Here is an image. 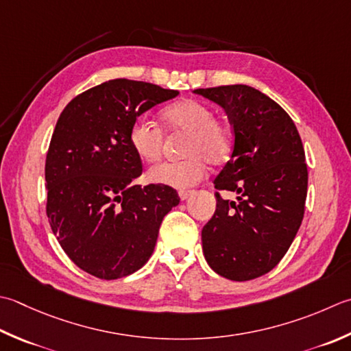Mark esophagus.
Masks as SVG:
<instances>
[{
  "label": "esophagus",
  "mask_w": 351,
  "mask_h": 351,
  "mask_svg": "<svg viewBox=\"0 0 351 351\" xmlns=\"http://www.w3.org/2000/svg\"><path fill=\"white\" fill-rule=\"evenodd\" d=\"M193 193V190H181L180 191V197H181V201H185V199H189V196Z\"/></svg>",
  "instance_id": "1"
}]
</instances>
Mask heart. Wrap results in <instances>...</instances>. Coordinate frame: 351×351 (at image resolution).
Returning <instances> with one entry per match:
<instances>
[{"mask_svg": "<svg viewBox=\"0 0 351 351\" xmlns=\"http://www.w3.org/2000/svg\"><path fill=\"white\" fill-rule=\"evenodd\" d=\"M215 109L199 100H181L164 109L162 120L170 132L187 134L181 161L162 162L147 171V180L171 189H189L202 180L208 161L219 164L232 149V132L215 117ZM128 140L143 161L155 162L162 152V132L147 119H138L129 129Z\"/></svg>", "mask_w": 351, "mask_h": 351, "instance_id": "1", "label": "heart"}]
</instances>
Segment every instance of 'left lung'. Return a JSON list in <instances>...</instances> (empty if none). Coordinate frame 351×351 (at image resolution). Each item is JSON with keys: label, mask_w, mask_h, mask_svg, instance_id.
<instances>
[{"label": "left lung", "mask_w": 351, "mask_h": 351, "mask_svg": "<svg viewBox=\"0 0 351 351\" xmlns=\"http://www.w3.org/2000/svg\"><path fill=\"white\" fill-rule=\"evenodd\" d=\"M221 105L234 135L232 154L216 176V211L202 228L210 267L234 281L274 269L289 250L304 216L307 164L297 126L283 108L248 85L195 89Z\"/></svg>", "instance_id": "obj_1"}]
</instances>
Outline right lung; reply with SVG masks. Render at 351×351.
Returning a JSON list of instances; mask_svg holds the SVG:
<instances>
[{"mask_svg":"<svg viewBox=\"0 0 351 351\" xmlns=\"http://www.w3.org/2000/svg\"><path fill=\"white\" fill-rule=\"evenodd\" d=\"M178 94L114 79L79 94L59 117L45 160L47 216L62 250L94 277L143 267L164 216L180 204L171 187L134 185L143 164L128 140L143 112Z\"/></svg>","mask_w":351,"mask_h":351,"instance_id":"1","label":"right lung"}]
</instances>
